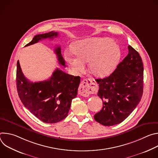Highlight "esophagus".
Listing matches in <instances>:
<instances>
[{"label": "esophagus", "mask_w": 158, "mask_h": 158, "mask_svg": "<svg viewBox=\"0 0 158 158\" xmlns=\"http://www.w3.org/2000/svg\"><path fill=\"white\" fill-rule=\"evenodd\" d=\"M96 88V82L94 79H84L81 82L79 88V93L82 96L87 97L95 92Z\"/></svg>", "instance_id": "esophagus-1"}]
</instances>
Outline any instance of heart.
Instances as JSON below:
<instances>
[{
  "label": "heart",
  "instance_id": "1",
  "mask_svg": "<svg viewBox=\"0 0 158 158\" xmlns=\"http://www.w3.org/2000/svg\"><path fill=\"white\" fill-rule=\"evenodd\" d=\"M74 52L65 53V59L74 73L81 72L88 62L89 69L94 76L102 77L114 69L121 52L114 40L107 37H91L77 41Z\"/></svg>",
  "mask_w": 158,
  "mask_h": 158
}]
</instances>
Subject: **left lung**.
<instances>
[{
    "label": "left lung",
    "instance_id": "8db88e82",
    "mask_svg": "<svg viewBox=\"0 0 158 158\" xmlns=\"http://www.w3.org/2000/svg\"><path fill=\"white\" fill-rule=\"evenodd\" d=\"M129 53L115 71L104 79H96L98 96L103 101L94 119L106 126L124 121L139 103L143 93L144 67L139 53L128 46Z\"/></svg>",
    "mask_w": 158,
    "mask_h": 158
}]
</instances>
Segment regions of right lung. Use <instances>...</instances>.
Wrapping results in <instances>:
<instances>
[{"label":"right lung","instance_id":"right-lung-1","mask_svg":"<svg viewBox=\"0 0 158 158\" xmlns=\"http://www.w3.org/2000/svg\"><path fill=\"white\" fill-rule=\"evenodd\" d=\"M57 35L58 33L54 31L36 35L26 46L44 39H52ZM54 52L59 63L65 67L60 47H56ZM80 78L56 69L48 80L32 82L22 73L19 60L17 63L16 84L20 99L32 114L46 123H56L67 116L72 100L77 94Z\"/></svg>","mask_w":158,"mask_h":158}]
</instances>
